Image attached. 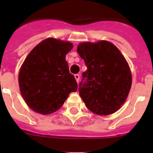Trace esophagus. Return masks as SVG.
I'll return each mask as SVG.
<instances>
[{"label":"esophagus","instance_id":"esophagus-1","mask_svg":"<svg viewBox=\"0 0 153 153\" xmlns=\"http://www.w3.org/2000/svg\"><path fill=\"white\" fill-rule=\"evenodd\" d=\"M74 77H75V79H76V82H79V74H75V75H74Z\"/></svg>","mask_w":153,"mask_h":153}]
</instances>
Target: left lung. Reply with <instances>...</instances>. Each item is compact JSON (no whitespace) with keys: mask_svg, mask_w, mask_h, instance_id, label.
<instances>
[{"mask_svg":"<svg viewBox=\"0 0 153 153\" xmlns=\"http://www.w3.org/2000/svg\"><path fill=\"white\" fill-rule=\"evenodd\" d=\"M76 51L87 67L79 87L86 106L101 116L117 112L132 85L130 69L123 55L106 40L81 43Z\"/></svg>","mask_w":153,"mask_h":153,"instance_id":"8db88e82","label":"left lung"}]
</instances>
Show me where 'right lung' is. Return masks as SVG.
Segmentation results:
<instances>
[{
  "label": "right lung",
  "instance_id": "add662e5",
  "mask_svg": "<svg viewBox=\"0 0 153 153\" xmlns=\"http://www.w3.org/2000/svg\"><path fill=\"white\" fill-rule=\"evenodd\" d=\"M73 48L68 41L47 38L30 52L19 72L21 95L31 109L40 114L54 113L77 83L69 71L66 55Z\"/></svg>",
  "mask_w": 153,
  "mask_h": 153
}]
</instances>
